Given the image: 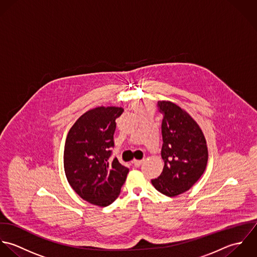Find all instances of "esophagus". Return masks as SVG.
Here are the masks:
<instances>
[{
	"instance_id": "1",
	"label": "esophagus",
	"mask_w": 257,
	"mask_h": 257,
	"mask_svg": "<svg viewBox=\"0 0 257 257\" xmlns=\"http://www.w3.org/2000/svg\"><path fill=\"white\" fill-rule=\"evenodd\" d=\"M143 162H144V160H134V161H133V164H134L135 167L139 168V167L143 164Z\"/></svg>"
}]
</instances>
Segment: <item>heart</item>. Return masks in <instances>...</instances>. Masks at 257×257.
Masks as SVG:
<instances>
[{
    "instance_id": "heart-1",
    "label": "heart",
    "mask_w": 257,
    "mask_h": 257,
    "mask_svg": "<svg viewBox=\"0 0 257 257\" xmlns=\"http://www.w3.org/2000/svg\"><path fill=\"white\" fill-rule=\"evenodd\" d=\"M134 110L137 112V113H140L144 110H153V107L151 104H148V103H143V104H137V105H134L133 106Z\"/></svg>"
}]
</instances>
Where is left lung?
Here are the masks:
<instances>
[{"label": "left lung", "instance_id": "left-lung-1", "mask_svg": "<svg viewBox=\"0 0 257 257\" xmlns=\"http://www.w3.org/2000/svg\"><path fill=\"white\" fill-rule=\"evenodd\" d=\"M163 115L161 156L162 174L152 180L157 191L176 197L190 190L205 172L207 147L203 131L181 107L170 101H158Z\"/></svg>", "mask_w": 257, "mask_h": 257}]
</instances>
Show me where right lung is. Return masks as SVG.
I'll return each instance as SVG.
<instances>
[{"label":"right lung","mask_w":257,"mask_h":257,"mask_svg":"<svg viewBox=\"0 0 257 257\" xmlns=\"http://www.w3.org/2000/svg\"><path fill=\"white\" fill-rule=\"evenodd\" d=\"M121 107H97L85 112L70 128L63 165L75 193L90 204L107 206L119 196L129 169L111 159L116 118Z\"/></svg>","instance_id":"obj_1"}]
</instances>
